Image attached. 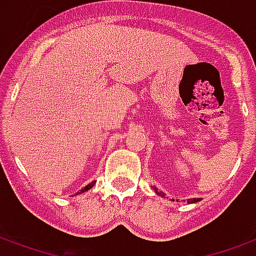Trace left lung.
Wrapping results in <instances>:
<instances>
[{
	"mask_svg": "<svg viewBox=\"0 0 256 256\" xmlns=\"http://www.w3.org/2000/svg\"><path fill=\"white\" fill-rule=\"evenodd\" d=\"M154 190H156V193H158L161 198H164V196H165L162 192H158V190H157V188H154ZM200 202V198H189L188 200V202Z\"/></svg>",
	"mask_w": 256,
	"mask_h": 256,
	"instance_id": "8db88e82",
	"label": "left lung"
}]
</instances>
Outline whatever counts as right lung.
Listing matches in <instances>:
<instances>
[{
	"label": "right lung",
	"instance_id": "1",
	"mask_svg": "<svg viewBox=\"0 0 256 256\" xmlns=\"http://www.w3.org/2000/svg\"><path fill=\"white\" fill-rule=\"evenodd\" d=\"M94 185H95V181H92V182H90L88 185H86L84 188L82 189L80 192H78V194H80V193H83V192H86V190H88V189H91L94 186Z\"/></svg>",
	"mask_w": 256,
	"mask_h": 256
}]
</instances>
